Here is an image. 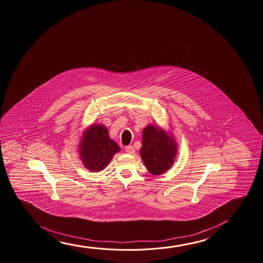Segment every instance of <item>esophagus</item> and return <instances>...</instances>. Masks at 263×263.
I'll use <instances>...</instances> for the list:
<instances>
[{
  "label": "esophagus",
  "mask_w": 263,
  "mask_h": 263,
  "mask_svg": "<svg viewBox=\"0 0 263 263\" xmlns=\"http://www.w3.org/2000/svg\"><path fill=\"white\" fill-rule=\"evenodd\" d=\"M126 152L128 154H130V155H134L135 153V149H134L133 145H129V146L126 147Z\"/></svg>",
  "instance_id": "obj_1"
}]
</instances>
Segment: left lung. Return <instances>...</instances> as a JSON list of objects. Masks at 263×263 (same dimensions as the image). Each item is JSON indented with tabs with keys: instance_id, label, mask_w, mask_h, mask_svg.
Here are the masks:
<instances>
[{
	"instance_id": "8db88e82",
	"label": "left lung",
	"mask_w": 263,
	"mask_h": 263,
	"mask_svg": "<svg viewBox=\"0 0 263 263\" xmlns=\"http://www.w3.org/2000/svg\"><path fill=\"white\" fill-rule=\"evenodd\" d=\"M178 144L171 130L148 124L143 130L141 158L153 175H160L168 171L175 161Z\"/></svg>"
}]
</instances>
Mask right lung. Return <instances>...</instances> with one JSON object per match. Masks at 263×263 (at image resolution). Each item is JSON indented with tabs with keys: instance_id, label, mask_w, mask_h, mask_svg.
<instances>
[{
	"instance_id": "right-lung-1",
	"label": "right lung",
	"mask_w": 263,
	"mask_h": 263,
	"mask_svg": "<svg viewBox=\"0 0 263 263\" xmlns=\"http://www.w3.org/2000/svg\"><path fill=\"white\" fill-rule=\"evenodd\" d=\"M78 151L87 170L99 172L106 167L115 154L120 152V147L110 138L105 125L91 124L82 132Z\"/></svg>"
}]
</instances>
